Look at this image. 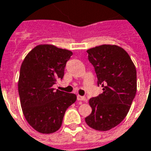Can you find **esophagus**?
Masks as SVG:
<instances>
[{
    "label": "esophagus",
    "instance_id": "34e87169",
    "mask_svg": "<svg viewBox=\"0 0 151 151\" xmlns=\"http://www.w3.org/2000/svg\"><path fill=\"white\" fill-rule=\"evenodd\" d=\"M77 99H78V101H85V100H86V97H83V96L78 95V96H77Z\"/></svg>",
    "mask_w": 151,
    "mask_h": 151
}]
</instances>
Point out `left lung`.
I'll list each match as a JSON object with an SVG mask.
<instances>
[{
  "label": "left lung",
  "instance_id": "obj_1",
  "mask_svg": "<svg viewBox=\"0 0 151 151\" xmlns=\"http://www.w3.org/2000/svg\"><path fill=\"white\" fill-rule=\"evenodd\" d=\"M87 53L103 92L89 99L92 112L85 122L94 130L109 131L127 116L135 98L136 67L127 51L117 45H102Z\"/></svg>",
  "mask_w": 151,
  "mask_h": 151
}]
</instances>
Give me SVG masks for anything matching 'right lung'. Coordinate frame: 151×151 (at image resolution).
Segmentation results:
<instances>
[{
    "instance_id": "1",
    "label": "right lung",
    "mask_w": 151,
    "mask_h": 151,
    "mask_svg": "<svg viewBox=\"0 0 151 151\" xmlns=\"http://www.w3.org/2000/svg\"><path fill=\"white\" fill-rule=\"evenodd\" d=\"M73 53L52 45L35 47L22 62L18 81L20 105L27 122L40 133L51 134L61 127L67 108L77 96L53 88L62 79Z\"/></svg>"
}]
</instances>
